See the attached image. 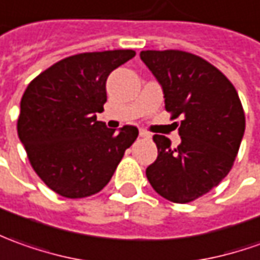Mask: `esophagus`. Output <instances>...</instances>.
Here are the masks:
<instances>
[{
	"label": "esophagus",
	"instance_id": "esophagus-1",
	"mask_svg": "<svg viewBox=\"0 0 260 260\" xmlns=\"http://www.w3.org/2000/svg\"><path fill=\"white\" fill-rule=\"evenodd\" d=\"M139 137H142V138H149V137H151V134H149L148 131L141 129V131H139Z\"/></svg>",
	"mask_w": 260,
	"mask_h": 260
}]
</instances>
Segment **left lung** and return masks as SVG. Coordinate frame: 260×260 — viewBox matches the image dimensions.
Here are the masks:
<instances>
[{
  "mask_svg": "<svg viewBox=\"0 0 260 260\" xmlns=\"http://www.w3.org/2000/svg\"><path fill=\"white\" fill-rule=\"evenodd\" d=\"M141 59L162 86L165 109L181 144L153 135L158 158L146 178L160 197L188 204L219 185L234 167L245 132V112L232 82L190 52L142 51Z\"/></svg>",
  "mask_w": 260,
  "mask_h": 260,
  "instance_id": "obj_1",
  "label": "left lung"
}]
</instances>
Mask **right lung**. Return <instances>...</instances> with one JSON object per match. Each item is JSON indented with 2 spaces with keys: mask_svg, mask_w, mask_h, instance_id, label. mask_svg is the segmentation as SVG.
Returning a JSON list of instances; mask_svg holds the SVG:
<instances>
[{
  "mask_svg": "<svg viewBox=\"0 0 260 260\" xmlns=\"http://www.w3.org/2000/svg\"><path fill=\"white\" fill-rule=\"evenodd\" d=\"M135 56L132 49L63 58L26 86L21 100L19 141L49 189L70 199L98 193L111 181L138 128L116 134L96 121L107 102V78Z\"/></svg>",
  "mask_w": 260,
  "mask_h": 260,
  "instance_id": "add662e5",
  "label": "right lung"
}]
</instances>
